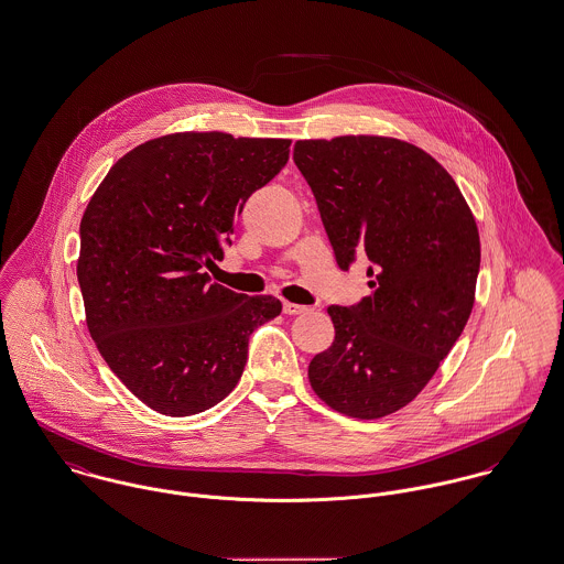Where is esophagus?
<instances>
[{
    "instance_id": "1",
    "label": "esophagus",
    "mask_w": 564,
    "mask_h": 564,
    "mask_svg": "<svg viewBox=\"0 0 564 564\" xmlns=\"http://www.w3.org/2000/svg\"><path fill=\"white\" fill-rule=\"evenodd\" d=\"M282 310H284V314L295 316V314H304V312H307V306H300V304H293V302H284Z\"/></svg>"
}]
</instances>
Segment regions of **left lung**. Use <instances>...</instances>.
<instances>
[{
	"mask_svg": "<svg viewBox=\"0 0 564 564\" xmlns=\"http://www.w3.org/2000/svg\"><path fill=\"white\" fill-rule=\"evenodd\" d=\"M293 159L340 269L366 254L372 293L329 306L336 336L307 379L332 410L377 420L411 403L469 318L480 267L476 219L429 153L383 135L300 140Z\"/></svg>",
	"mask_w": 564,
	"mask_h": 564,
	"instance_id": "8db88e82",
	"label": "left lung"
}]
</instances>
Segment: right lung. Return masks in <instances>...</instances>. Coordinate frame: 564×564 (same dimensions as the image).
<instances>
[{
	"label": "right lung",
	"mask_w": 564,
	"mask_h": 564,
	"mask_svg": "<svg viewBox=\"0 0 564 564\" xmlns=\"http://www.w3.org/2000/svg\"><path fill=\"white\" fill-rule=\"evenodd\" d=\"M291 140L185 131L120 156L84 210L77 280L88 332L151 410L194 415L241 379L248 340L282 312L208 282L246 200L289 161Z\"/></svg>",
	"instance_id": "right-lung-1"
}]
</instances>
